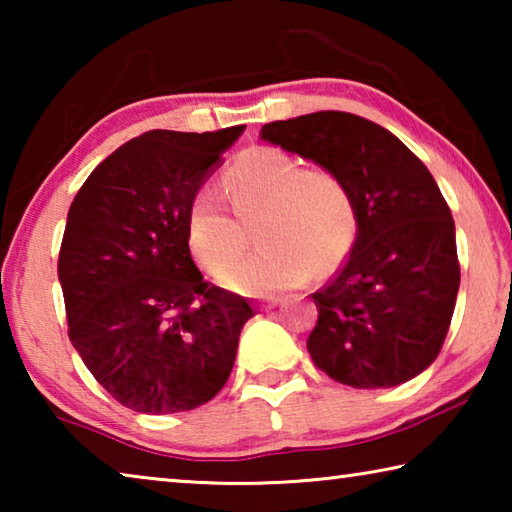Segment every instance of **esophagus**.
I'll return each mask as SVG.
<instances>
[{
  "instance_id": "34e87169",
  "label": "esophagus",
  "mask_w": 512,
  "mask_h": 512,
  "mask_svg": "<svg viewBox=\"0 0 512 512\" xmlns=\"http://www.w3.org/2000/svg\"><path fill=\"white\" fill-rule=\"evenodd\" d=\"M280 296H266V298H262V300H259V309H273V307H277V305H280Z\"/></svg>"
}]
</instances>
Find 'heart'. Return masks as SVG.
<instances>
[{
    "instance_id": "b5f03b06",
    "label": "heart",
    "mask_w": 512,
    "mask_h": 512,
    "mask_svg": "<svg viewBox=\"0 0 512 512\" xmlns=\"http://www.w3.org/2000/svg\"><path fill=\"white\" fill-rule=\"evenodd\" d=\"M225 187L241 219L257 225L266 244L231 269L246 248V235L216 189L203 187L187 214V241L207 273L223 277L232 291L264 296L327 273L343 262L357 235V207L350 187L329 169H305L291 155L259 146L246 151L225 173Z\"/></svg>"
}]
</instances>
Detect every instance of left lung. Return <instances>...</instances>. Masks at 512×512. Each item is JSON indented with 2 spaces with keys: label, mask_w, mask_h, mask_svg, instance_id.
Here are the masks:
<instances>
[{
  "label": "left lung",
  "mask_w": 512,
  "mask_h": 512,
  "mask_svg": "<svg viewBox=\"0 0 512 512\" xmlns=\"http://www.w3.org/2000/svg\"><path fill=\"white\" fill-rule=\"evenodd\" d=\"M259 137L339 173L357 207L350 257L314 293L311 359L352 388L418 377L443 348L461 284L454 219L429 169L393 133L350 112L271 121Z\"/></svg>",
  "instance_id": "obj_1"
}]
</instances>
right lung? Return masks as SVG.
Listing matches in <instances>:
<instances>
[{"mask_svg": "<svg viewBox=\"0 0 512 512\" xmlns=\"http://www.w3.org/2000/svg\"><path fill=\"white\" fill-rule=\"evenodd\" d=\"M244 128L135 137L90 173L69 207L58 257L69 341L137 413L210 402L255 314L203 280L187 241L192 198Z\"/></svg>", "mask_w": 512, "mask_h": 512, "instance_id": "right-lung-1", "label": "right lung"}]
</instances>
